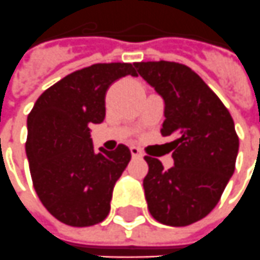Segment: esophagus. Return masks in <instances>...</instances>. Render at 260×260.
<instances>
[{
  "instance_id": "34e87169",
  "label": "esophagus",
  "mask_w": 260,
  "mask_h": 260,
  "mask_svg": "<svg viewBox=\"0 0 260 260\" xmlns=\"http://www.w3.org/2000/svg\"><path fill=\"white\" fill-rule=\"evenodd\" d=\"M130 151H132V155H133V157H141V151L139 147L132 146V147H130Z\"/></svg>"
}]
</instances>
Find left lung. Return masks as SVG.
Masks as SVG:
<instances>
[{
    "label": "left lung",
    "instance_id": "8db88e82",
    "mask_svg": "<svg viewBox=\"0 0 260 260\" xmlns=\"http://www.w3.org/2000/svg\"><path fill=\"white\" fill-rule=\"evenodd\" d=\"M141 78L164 100L161 134L174 166L164 170L160 160L146 155L148 173L143 180L148 211L158 222L187 226L215 208L235 171L239 139L228 109L188 66L177 62H137Z\"/></svg>",
    "mask_w": 260,
    "mask_h": 260
}]
</instances>
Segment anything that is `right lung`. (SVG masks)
<instances>
[{"label":"right lung","mask_w":260,"mask_h":260,"mask_svg":"<svg viewBox=\"0 0 260 260\" xmlns=\"http://www.w3.org/2000/svg\"><path fill=\"white\" fill-rule=\"evenodd\" d=\"M137 76L132 63H94L46 89L28 114L25 143L32 182L44 207L71 226L102 222L110 211L114 184L132 153L93 148L90 124L106 116L107 89L117 79Z\"/></svg>","instance_id":"add662e5"}]
</instances>
